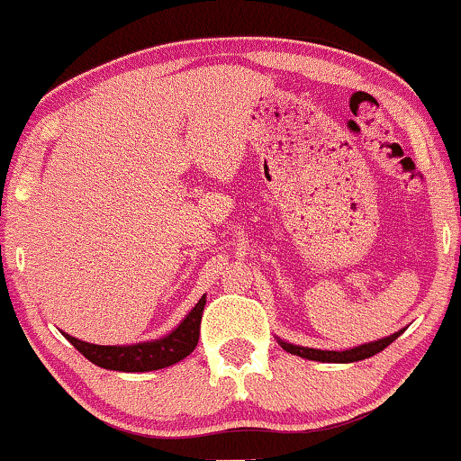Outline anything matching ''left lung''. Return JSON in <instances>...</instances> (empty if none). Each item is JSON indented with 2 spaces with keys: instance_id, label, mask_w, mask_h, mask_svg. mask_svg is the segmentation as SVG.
Here are the masks:
<instances>
[{
  "instance_id": "obj_1",
  "label": "left lung",
  "mask_w": 461,
  "mask_h": 461,
  "mask_svg": "<svg viewBox=\"0 0 461 461\" xmlns=\"http://www.w3.org/2000/svg\"><path fill=\"white\" fill-rule=\"evenodd\" d=\"M402 331L404 330L395 331V334L387 336V338H381V340L368 342V345L353 347V348H348V351H321V348L298 347V345H291V342H285V340H278V345H281L287 353L300 355V357H306L312 361H328V364H351V361H361L366 357H372V355L381 353L383 348H387L389 345H392V342L402 334Z\"/></svg>"
}]
</instances>
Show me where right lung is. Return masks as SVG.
Wrapping results in <instances>:
<instances>
[{
  "instance_id": "add662e5",
  "label": "right lung",
  "mask_w": 461,
  "mask_h": 461,
  "mask_svg": "<svg viewBox=\"0 0 461 461\" xmlns=\"http://www.w3.org/2000/svg\"><path fill=\"white\" fill-rule=\"evenodd\" d=\"M203 304H206V295H202L200 302L191 308V312L180 321L176 330H172L167 336L157 338V340L136 342V345L123 347H104L78 340V338L69 336L66 331H63V336H66L68 340L91 361V364L100 366V368L119 372H150L167 368V366L187 357V355L197 347Z\"/></svg>"
}]
</instances>
